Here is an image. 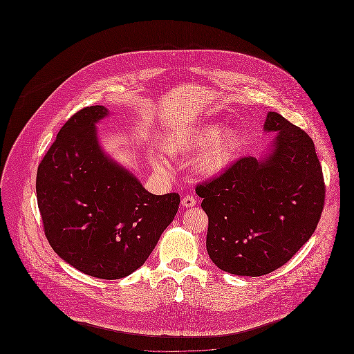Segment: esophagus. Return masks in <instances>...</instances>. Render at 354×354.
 Here are the masks:
<instances>
[{"mask_svg": "<svg viewBox=\"0 0 354 354\" xmlns=\"http://www.w3.org/2000/svg\"><path fill=\"white\" fill-rule=\"evenodd\" d=\"M196 204V199L192 196V195H185L182 199V205L185 208H189V207H194Z\"/></svg>", "mask_w": 354, "mask_h": 354, "instance_id": "1", "label": "esophagus"}]
</instances>
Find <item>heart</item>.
Instances as JSON below:
<instances>
[{"label":"heart","mask_w":354,"mask_h":354,"mask_svg":"<svg viewBox=\"0 0 354 354\" xmlns=\"http://www.w3.org/2000/svg\"><path fill=\"white\" fill-rule=\"evenodd\" d=\"M240 135L235 129L220 130L219 126L209 124L196 130L194 134L180 139H169L166 149L171 153L203 151L198 158V169L204 175H218L227 169L240 147ZM152 167L159 172L169 169V162L160 155L150 156Z\"/></svg>","instance_id":"b5f03b06"}]
</instances>
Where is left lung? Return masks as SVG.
Returning a JSON list of instances; mask_svg holds the SVG:
<instances>
[{
  "label": "left lung",
  "mask_w": 354,
  "mask_h": 354,
  "mask_svg": "<svg viewBox=\"0 0 354 354\" xmlns=\"http://www.w3.org/2000/svg\"><path fill=\"white\" fill-rule=\"evenodd\" d=\"M264 130L277 133L266 159L241 158L196 185L208 216L207 252L220 270L237 276H263L284 266L313 235L325 202L310 136L274 111Z\"/></svg>",
  "instance_id": "1"
}]
</instances>
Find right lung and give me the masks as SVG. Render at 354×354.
Segmentation results:
<instances>
[{
    "label": "right lung",
    "mask_w": 354,
    "mask_h": 354,
    "mask_svg": "<svg viewBox=\"0 0 354 354\" xmlns=\"http://www.w3.org/2000/svg\"><path fill=\"white\" fill-rule=\"evenodd\" d=\"M107 114L90 106L68 119L38 166L35 191L54 252L88 276L117 280L145 264L180 196L152 195L104 155L95 123Z\"/></svg>",
    "instance_id": "1"
}]
</instances>
